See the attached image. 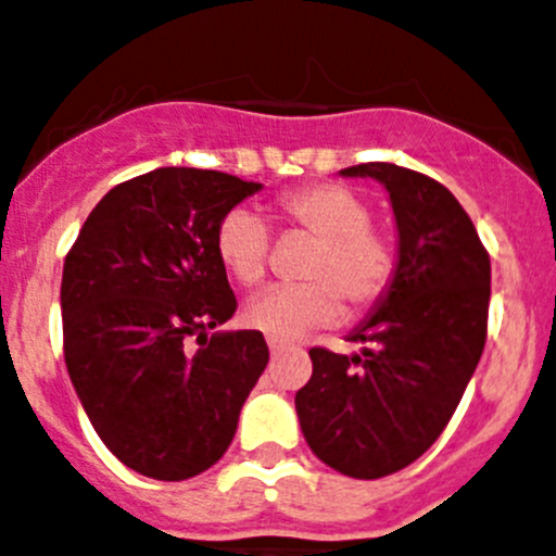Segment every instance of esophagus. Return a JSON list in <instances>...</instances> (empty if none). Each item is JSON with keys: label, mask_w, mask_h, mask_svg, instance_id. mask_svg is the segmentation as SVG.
<instances>
[{"label": "esophagus", "mask_w": 556, "mask_h": 556, "mask_svg": "<svg viewBox=\"0 0 556 556\" xmlns=\"http://www.w3.org/2000/svg\"><path fill=\"white\" fill-rule=\"evenodd\" d=\"M266 342H268V349H271V354H279V351L290 349V342H288V340H282V337L268 334V337H266Z\"/></svg>", "instance_id": "34e87169"}]
</instances>
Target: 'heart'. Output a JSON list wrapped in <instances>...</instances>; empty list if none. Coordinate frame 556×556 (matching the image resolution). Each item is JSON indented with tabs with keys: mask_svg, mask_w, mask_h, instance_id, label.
<instances>
[{
	"mask_svg": "<svg viewBox=\"0 0 556 556\" xmlns=\"http://www.w3.org/2000/svg\"><path fill=\"white\" fill-rule=\"evenodd\" d=\"M288 225L318 238L304 263L307 282L274 285L254 295L247 320L274 337H299L315 326L334 324L342 299L367 309L395 279L397 252L370 225V202L342 184H307L290 189L277 202ZM214 249L225 271L243 288L261 285L271 254L266 222L247 207H232L216 225Z\"/></svg>",
	"mask_w": 556,
	"mask_h": 556,
	"instance_id": "obj_1",
	"label": "heart"
}]
</instances>
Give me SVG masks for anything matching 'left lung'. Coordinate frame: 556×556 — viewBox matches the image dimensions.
Wrapping results in <instances>:
<instances>
[{"label": "left lung", "instance_id": "obj_1", "mask_svg": "<svg viewBox=\"0 0 556 556\" xmlns=\"http://www.w3.org/2000/svg\"><path fill=\"white\" fill-rule=\"evenodd\" d=\"M376 178L397 222V268L345 356L313 349L295 392L309 450L340 475L376 480L406 469L442 435L489 331L491 261L453 191L414 169L370 161L342 169Z\"/></svg>", "mask_w": 556, "mask_h": 556}]
</instances>
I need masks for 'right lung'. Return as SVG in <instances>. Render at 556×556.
Listing matches in <instances>:
<instances>
[{
	"label": "right lung",
	"mask_w": 556,
	"mask_h": 556,
	"mask_svg": "<svg viewBox=\"0 0 556 556\" xmlns=\"http://www.w3.org/2000/svg\"><path fill=\"white\" fill-rule=\"evenodd\" d=\"M257 189L216 169H153L114 186L67 252V376L109 453L139 475L211 469L266 370L261 331L211 334L238 307L216 225Z\"/></svg>",
	"instance_id": "right-lung-1"
}]
</instances>
